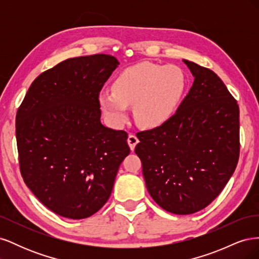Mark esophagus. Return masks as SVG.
I'll list each match as a JSON object with an SVG mask.
<instances>
[{
	"label": "esophagus",
	"instance_id": "obj_1",
	"mask_svg": "<svg viewBox=\"0 0 259 259\" xmlns=\"http://www.w3.org/2000/svg\"><path fill=\"white\" fill-rule=\"evenodd\" d=\"M138 138L136 137V135H134V134H130L128 135V138H127V143H128V145H130V148H131V150L133 151L135 149V147H136V145L138 144Z\"/></svg>",
	"mask_w": 259,
	"mask_h": 259
}]
</instances>
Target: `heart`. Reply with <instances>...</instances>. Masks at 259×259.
Here are the masks:
<instances>
[{
	"instance_id": "1",
	"label": "heart",
	"mask_w": 259,
	"mask_h": 259,
	"mask_svg": "<svg viewBox=\"0 0 259 259\" xmlns=\"http://www.w3.org/2000/svg\"><path fill=\"white\" fill-rule=\"evenodd\" d=\"M185 90L186 76L180 68L140 62L119 73L113 90L101 91L98 104L113 126H122L128 117V106H134L136 122L154 128L174 115Z\"/></svg>"
}]
</instances>
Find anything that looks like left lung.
<instances>
[{
    "label": "left lung",
    "mask_w": 259,
    "mask_h": 259,
    "mask_svg": "<svg viewBox=\"0 0 259 259\" xmlns=\"http://www.w3.org/2000/svg\"><path fill=\"white\" fill-rule=\"evenodd\" d=\"M184 62L194 77L176 113L159 127L137 133L135 152L151 198L163 209L189 215L210 204L237 167V100L211 70Z\"/></svg>",
    "instance_id": "8db88e82"
}]
</instances>
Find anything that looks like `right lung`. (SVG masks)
Segmentation results:
<instances>
[{"instance_id":"add662e5","label":"right lung","mask_w":259,"mask_h":259,"mask_svg":"<svg viewBox=\"0 0 259 259\" xmlns=\"http://www.w3.org/2000/svg\"><path fill=\"white\" fill-rule=\"evenodd\" d=\"M117 65L106 54L61 61L36 77L17 111L23 182L62 217L83 219L103 207L130 154L127 133L100 122L98 95Z\"/></svg>"}]
</instances>
